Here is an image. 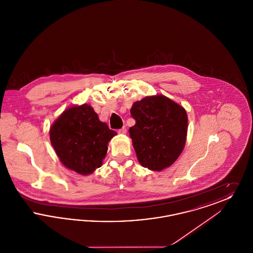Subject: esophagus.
Listing matches in <instances>:
<instances>
[{"label": "esophagus", "mask_w": 253, "mask_h": 253, "mask_svg": "<svg viewBox=\"0 0 253 253\" xmlns=\"http://www.w3.org/2000/svg\"><path fill=\"white\" fill-rule=\"evenodd\" d=\"M126 132H127V130H126V127H122L121 129H120V130L118 131V132H119V133H121V134H125Z\"/></svg>", "instance_id": "1"}]
</instances>
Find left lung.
Masks as SVG:
<instances>
[{
    "instance_id": "left-lung-1",
    "label": "left lung",
    "mask_w": 253,
    "mask_h": 253,
    "mask_svg": "<svg viewBox=\"0 0 253 253\" xmlns=\"http://www.w3.org/2000/svg\"><path fill=\"white\" fill-rule=\"evenodd\" d=\"M131 115L135 124L129 132L139 163L157 171L169 167L186 143V110L167 96L157 95L135 101Z\"/></svg>"
}]
</instances>
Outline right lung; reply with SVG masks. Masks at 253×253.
I'll list each match as a JSON object with an SVG mask.
<instances>
[{
    "label": "right lung",
    "instance_id": "obj_1",
    "mask_svg": "<svg viewBox=\"0 0 253 253\" xmlns=\"http://www.w3.org/2000/svg\"><path fill=\"white\" fill-rule=\"evenodd\" d=\"M116 134L84 103L66 109L55 121L50 128V141L66 168L87 175L102 165L108 142Z\"/></svg>",
    "mask_w": 253,
    "mask_h": 253
}]
</instances>
